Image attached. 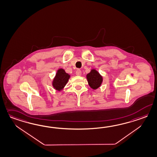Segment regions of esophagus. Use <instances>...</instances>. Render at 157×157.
<instances>
[{"mask_svg":"<svg viewBox=\"0 0 157 157\" xmlns=\"http://www.w3.org/2000/svg\"><path fill=\"white\" fill-rule=\"evenodd\" d=\"M81 74H82V71L80 70H77V71H76V75H77L80 76V75H81Z\"/></svg>","mask_w":157,"mask_h":157,"instance_id":"1","label":"esophagus"}]
</instances>
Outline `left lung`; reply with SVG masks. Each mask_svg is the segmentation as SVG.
<instances>
[{
  "label": "left lung",
  "mask_w": 157,
  "mask_h": 157,
  "mask_svg": "<svg viewBox=\"0 0 157 157\" xmlns=\"http://www.w3.org/2000/svg\"><path fill=\"white\" fill-rule=\"evenodd\" d=\"M86 78L90 87L94 90L100 87L103 82V77L94 69H91V71L87 74Z\"/></svg>",
  "instance_id": "8db88e82"
}]
</instances>
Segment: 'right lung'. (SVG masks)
Listing matches in <instances>:
<instances>
[{
    "label": "right lung",
    "mask_w": 157,
    "mask_h": 157,
    "mask_svg": "<svg viewBox=\"0 0 157 157\" xmlns=\"http://www.w3.org/2000/svg\"><path fill=\"white\" fill-rule=\"evenodd\" d=\"M70 75L66 73L62 68L57 70V73L52 82L53 87L56 91H61L64 89L68 80L70 79Z\"/></svg>",
    "instance_id": "right-lung-1"
}]
</instances>
